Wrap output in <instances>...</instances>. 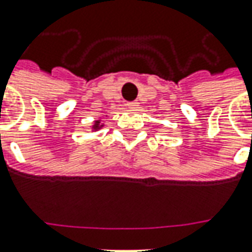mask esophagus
I'll return each mask as SVG.
<instances>
[{
	"label": "esophagus",
	"instance_id": "1",
	"mask_svg": "<svg viewBox=\"0 0 252 252\" xmlns=\"http://www.w3.org/2000/svg\"><path fill=\"white\" fill-rule=\"evenodd\" d=\"M126 106H128L129 109H136L139 105L136 101H132V102H128V103H126Z\"/></svg>",
	"mask_w": 252,
	"mask_h": 252
}]
</instances>
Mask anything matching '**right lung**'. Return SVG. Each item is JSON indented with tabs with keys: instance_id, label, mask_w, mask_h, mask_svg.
<instances>
[{
	"instance_id": "obj_1",
	"label": "right lung",
	"mask_w": 252,
	"mask_h": 252,
	"mask_svg": "<svg viewBox=\"0 0 252 252\" xmlns=\"http://www.w3.org/2000/svg\"><path fill=\"white\" fill-rule=\"evenodd\" d=\"M99 126H99V121H95V124H94V129H99Z\"/></svg>"
}]
</instances>
